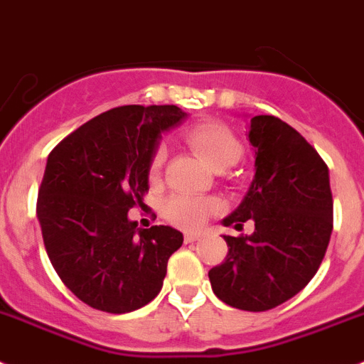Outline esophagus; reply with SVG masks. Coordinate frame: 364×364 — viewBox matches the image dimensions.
I'll use <instances>...</instances> for the list:
<instances>
[{"instance_id": "1", "label": "esophagus", "mask_w": 364, "mask_h": 364, "mask_svg": "<svg viewBox=\"0 0 364 364\" xmlns=\"http://www.w3.org/2000/svg\"><path fill=\"white\" fill-rule=\"evenodd\" d=\"M201 237L199 234H194V232H186L185 234V243H194V241H198V239Z\"/></svg>"}]
</instances>
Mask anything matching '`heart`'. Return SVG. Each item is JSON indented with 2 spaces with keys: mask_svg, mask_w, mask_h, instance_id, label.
Masks as SVG:
<instances>
[{
  "mask_svg": "<svg viewBox=\"0 0 364 364\" xmlns=\"http://www.w3.org/2000/svg\"><path fill=\"white\" fill-rule=\"evenodd\" d=\"M188 146L199 154L212 168L225 170L235 165L243 156V145L227 125L218 121H203L190 127L183 134ZM165 163V149L158 146L152 154L149 166L150 179H158ZM219 210V203L212 198L201 196L176 194L163 203V215L176 227L194 230L205 225L206 218Z\"/></svg>",
  "mask_w": 364,
  "mask_h": 364,
  "instance_id": "1",
  "label": "heart"
}]
</instances>
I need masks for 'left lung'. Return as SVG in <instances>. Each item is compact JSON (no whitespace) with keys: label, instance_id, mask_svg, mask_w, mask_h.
Returning a JSON list of instances; mask_svg holds the SVG:
<instances>
[{"label":"left lung","instance_id":"8db88e82","mask_svg":"<svg viewBox=\"0 0 364 364\" xmlns=\"http://www.w3.org/2000/svg\"><path fill=\"white\" fill-rule=\"evenodd\" d=\"M255 176L225 227L254 223L252 235H223L228 254L208 272L223 303L264 312L299 294L316 276L332 234L328 166L296 129L274 116L248 127Z\"/></svg>","mask_w":364,"mask_h":364}]
</instances>
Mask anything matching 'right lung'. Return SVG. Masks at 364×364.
Returning a JSON list of instances; mask_svg holds the SVG:
<instances>
[{"label":"right lung","instance_id":"add662e5","mask_svg":"<svg viewBox=\"0 0 364 364\" xmlns=\"http://www.w3.org/2000/svg\"><path fill=\"white\" fill-rule=\"evenodd\" d=\"M186 117L176 105H127L68 134L48 154L38 194L45 250L77 299L109 314L141 309L158 296L183 234L137 228L132 206L149 192L161 134Z\"/></svg>","mask_w":364,"mask_h":364}]
</instances>
